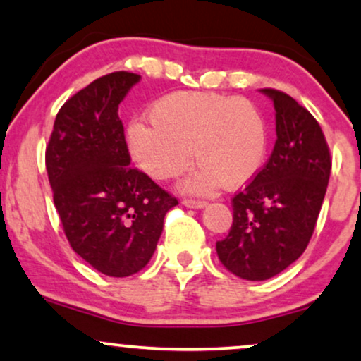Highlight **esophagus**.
<instances>
[{"mask_svg": "<svg viewBox=\"0 0 361 361\" xmlns=\"http://www.w3.org/2000/svg\"><path fill=\"white\" fill-rule=\"evenodd\" d=\"M182 204H184L185 207H190V209H201L206 206V201H201V199H192V197H184L182 199Z\"/></svg>", "mask_w": 361, "mask_h": 361, "instance_id": "obj_1", "label": "esophagus"}]
</instances>
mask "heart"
I'll list each match as a JSON object with an SVG mask.
<instances>
[{
    "label": "heart",
    "instance_id": "heart-1",
    "mask_svg": "<svg viewBox=\"0 0 361 361\" xmlns=\"http://www.w3.org/2000/svg\"><path fill=\"white\" fill-rule=\"evenodd\" d=\"M127 139L132 157L157 180L180 176L195 155L202 167L185 180L190 192L241 188L257 176L268 150L264 120L251 102L207 92L162 97L150 122L130 123Z\"/></svg>",
    "mask_w": 361,
    "mask_h": 361
}]
</instances>
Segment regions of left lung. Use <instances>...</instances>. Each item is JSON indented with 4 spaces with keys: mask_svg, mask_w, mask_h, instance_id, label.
<instances>
[{
    "mask_svg": "<svg viewBox=\"0 0 361 361\" xmlns=\"http://www.w3.org/2000/svg\"><path fill=\"white\" fill-rule=\"evenodd\" d=\"M276 110L274 149L257 176L231 199L233 226L216 251L229 273L264 281L305 252L331 171L324 133L288 93L262 88Z\"/></svg>",
    "mask_w": 361,
    "mask_h": 361,
    "instance_id": "1",
    "label": "left lung"
}]
</instances>
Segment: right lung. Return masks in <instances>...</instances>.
<instances>
[{"instance_id": "1", "label": "right lung", "mask_w": 361, "mask_h": 361, "mask_svg": "<svg viewBox=\"0 0 361 361\" xmlns=\"http://www.w3.org/2000/svg\"><path fill=\"white\" fill-rule=\"evenodd\" d=\"M140 75L93 80L58 110L44 150L70 246L102 274L126 278L152 257L164 217L179 201L130 166L118 105Z\"/></svg>"}]
</instances>
